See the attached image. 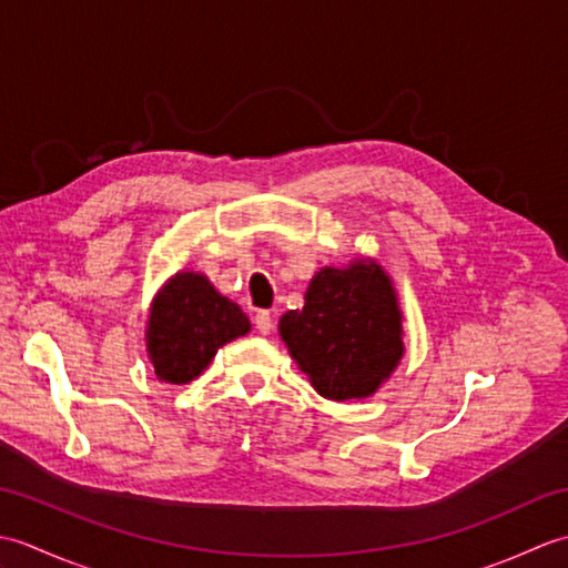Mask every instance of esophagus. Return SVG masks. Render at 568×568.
Instances as JSON below:
<instances>
[{"label":"esophagus","instance_id":"obj_1","mask_svg":"<svg viewBox=\"0 0 568 568\" xmlns=\"http://www.w3.org/2000/svg\"><path fill=\"white\" fill-rule=\"evenodd\" d=\"M256 329L261 334H271L273 332V315H271L268 310L256 312Z\"/></svg>","mask_w":568,"mask_h":568}]
</instances>
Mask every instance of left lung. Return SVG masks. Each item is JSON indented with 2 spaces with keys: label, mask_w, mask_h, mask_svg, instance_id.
<instances>
[{
  "label": "left lung",
  "mask_w": 568,
  "mask_h": 568,
  "mask_svg": "<svg viewBox=\"0 0 568 568\" xmlns=\"http://www.w3.org/2000/svg\"><path fill=\"white\" fill-rule=\"evenodd\" d=\"M277 332L327 400L371 397L405 354L393 277L373 258L320 268L307 285L305 307L285 312Z\"/></svg>",
  "instance_id": "8db88e82"
}]
</instances>
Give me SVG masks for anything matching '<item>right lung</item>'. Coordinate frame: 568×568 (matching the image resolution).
Segmentation results:
<instances>
[{
    "label": "right lung",
    "mask_w": 568,
    "mask_h": 568,
    "mask_svg": "<svg viewBox=\"0 0 568 568\" xmlns=\"http://www.w3.org/2000/svg\"><path fill=\"white\" fill-rule=\"evenodd\" d=\"M251 332V322L195 271H178L155 293L146 322V352L155 378L171 385L195 381L216 352Z\"/></svg>",
    "instance_id": "add662e5"
}]
</instances>
